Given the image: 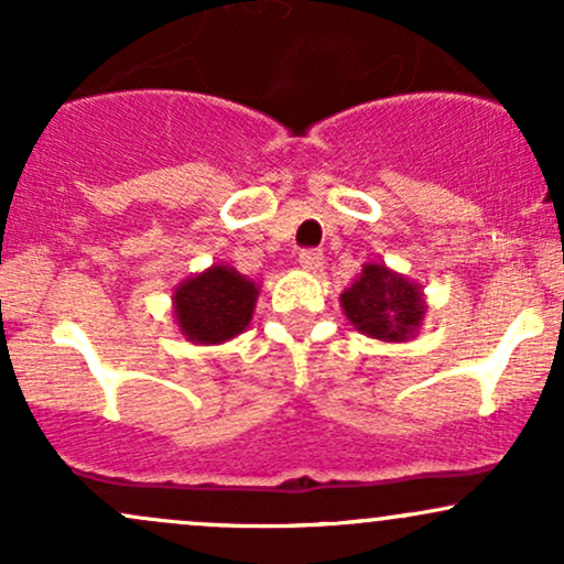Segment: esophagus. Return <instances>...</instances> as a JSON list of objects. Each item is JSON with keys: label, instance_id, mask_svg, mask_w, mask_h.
<instances>
[{"label": "esophagus", "instance_id": "obj_1", "mask_svg": "<svg viewBox=\"0 0 564 564\" xmlns=\"http://www.w3.org/2000/svg\"><path fill=\"white\" fill-rule=\"evenodd\" d=\"M300 264L310 273H318L323 268V251L321 249H302L300 251Z\"/></svg>", "mask_w": 564, "mask_h": 564}]
</instances>
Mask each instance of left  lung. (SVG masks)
<instances>
[{"label":"left lung","mask_w":564,"mask_h":564,"mask_svg":"<svg viewBox=\"0 0 564 564\" xmlns=\"http://www.w3.org/2000/svg\"><path fill=\"white\" fill-rule=\"evenodd\" d=\"M339 302L360 334L381 341L413 339L426 315L422 286L379 262H366Z\"/></svg>","instance_id":"1"}]
</instances>
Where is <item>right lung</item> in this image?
Returning a JSON list of instances; mask_svg holds the SVG:
<instances>
[{
  "label": "right lung",
  "instance_id": "1",
  "mask_svg": "<svg viewBox=\"0 0 564 564\" xmlns=\"http://www.w3.org/2000/svg\"><path fill=\"white\" fill-rule=\"evenodd\" d=\"M260 286L228 264H212L174 289V321L193 345H223L249 326Z\"/></svg>",
  "mask_w": 564,
  "mask_h": 564
}]
</instances>
